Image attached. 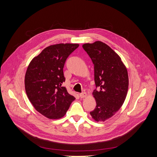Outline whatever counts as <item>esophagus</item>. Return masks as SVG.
Returning <instances> with one entry per match:
<instances>
[{"instance_id": "esophagus-1", "label": "esophagus", "mask_w": 157, "mask_h": 157, "mask_svg": "<svg viewBox=\"0 0 157 157\" xmlns=\"http://www.w3.org/2000/svg\"><path fill=\"white\" fill-rule=\"evenodd\" d=\"M87 94L86 92H82V93H80L79 94V96L81 98H86L87 97Z\"/></svg>"}]
</instances>
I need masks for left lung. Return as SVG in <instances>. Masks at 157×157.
<instances>
[{
    "instance_id": "left-lung-1",
    "label": "left lung",
    "mask_w": 157,
    "mask_h": 157,
    "mask_svg": "<svg viewBox=\"0 0 157 157\" xmlns=\"http://www.w3.org/2000/svg\"><path fill=\"white\" fill-rule=\"evenodd\" d=\"M94 65V80L99 91L92 93L96 106L90 114L96 122L112 117L124 103L128 89V75L121 57L101 41L82 45Z\"/></svg>"
}]
</instances>
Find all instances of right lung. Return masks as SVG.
<instances>
[{"label":"right lung","mask_w":157,"mask_h":157,"mask_svg":"<svg viewBox=\"0 0 157 157\" xmlns=\"http://www.w3.org/2000/svg\"><path fill=\"white\" fill-rule=\"evenodd\" d=\"M78 44L60 43L46 47L28 65L25 76L27 96L36 110L49 119L65 116L75 98L61 85L66 59Z\"/></svg>","instance_id":"1"}]
</instances>
